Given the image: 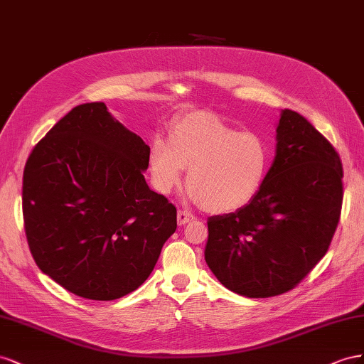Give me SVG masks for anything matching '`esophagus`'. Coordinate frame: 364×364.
<instances>
[{
    "mask_svg": "<svg viewBox=\"0 0 364 364\" xmlns=\"http://www.w3.org/2000/svg\"><path fill=\"white\" fill-rule=\"evenodd\" d=\"M193 215L188 210H178V213H176V221H178V225H184L188 224L189 221L193 220Z\"/></svg>",
    "mask_w": 364,
    "mask_h": 364,
    "instance_id": "34e87169",
    "label": "esophagus"
}]
</instances>
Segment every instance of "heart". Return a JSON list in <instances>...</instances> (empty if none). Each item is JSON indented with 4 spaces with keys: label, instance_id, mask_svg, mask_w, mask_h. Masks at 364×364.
<instances>
[{
    "label": "heart",
    "instance_id": "b5f03b06",
    "mask_svg": "<svg viewBox=\"0 0 364 364\" xmlns=\"http://www.w3.org/2000/svg\"><path fill=\"white\" fill-rule=\"evenodd\" d=\"M273 160L272 143L261 132L240 131L212 112L175 119L169 141L154 139L149 173L155 191L169 193L189 169V195L210 213H230L262 189Z\"/></svg>",
    "mask_w": 364,
    "mask_h": 364
}]
</instances>
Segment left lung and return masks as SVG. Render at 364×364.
<instances>
[{
    "label": "left lung",
    "mask_w": 364,
    "mask_h": 364,
    "mask_svg": "<svg viewBox=\"0 0 364 364\" xmlns=\"http://www.w3.org/2000/svg\"><path fill=\"white\" fill-rule=\"evenodd\" d=\"M276 157L247 205L207 220L205 262L245 297L293 289L328 252L343 203V168L334 146L304 116L280 112Z\"/></svg>",
    "instance_id": "1"
}]
</instances>
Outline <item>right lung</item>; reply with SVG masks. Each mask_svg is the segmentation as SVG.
I'll list each match as a JSON object with an SVG mask.
<instances>
[{"label": "right lung", "instance_id": "obj_1", "mask_svg": "<svg viewBox=\"0 0 364 364\" xmlns=\"http://www.w3.org/2000/svg\"><path fill=\"white\" fill-rule=\"evenodd\" d=\"M149 146L103 102L73 108L39 140L23 176V215L41 272L70 293L114 300L149 277L176 209L149 189Z\"/></svg>", "mask_w": 364, "mask_h": 364}]
</instances>
